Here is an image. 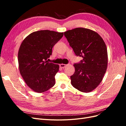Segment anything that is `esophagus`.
<instances>
[{"instance_id":"34e87169","label":"esophagus","mask_w":126,"mask_h":126,"mask_svg":"<svg viewBox=\"0 0 126 126\" xmlns=\"http://www.w3.org/2000/svg\"><path fill=\"white\" fill-rule=\"evenodd\" d=\"M67 66V64H66L62 63V64H60V67L62 68H65Z\"/></svg>"}]
</instances>
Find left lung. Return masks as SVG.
Segmentation results:
<instances>
[{"mask_svg": "<svg viewBox=\"0 0 126 126\" xmlns=\"http://www.w3.org/2000/svg\"><path fill=\"white\" fill-rule=\"evenodd\" d=\"M64 35L75 54L83 58L74 64L75 71L70 76L71 85L81 92H90L100 84L107 68L105 43L97 32L85 28L67 30Z\"/></svg>", "mask_w": 126, "mask_h": 126, "instance_id": "left-lung-1", "label": "left lung"}]
</instances>
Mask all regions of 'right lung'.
<instances>
[{"label":"right lung","instance_id":"add662e5","mask_svg":"<svg viewBox=\"0 0 126 126\" xmlns=\"http://www.w3.org/2000/svg\"><path fill=\"white\" fill-rule=\"evenodd\" d=\"M63 35V32L39 30L29 34L20 45L18 53L19 69L26 85L35 92L44 93L55 84V76L59 66L46 60Z\"/></svg>","mask_w":126,"mask_h":126}]
</instances>
